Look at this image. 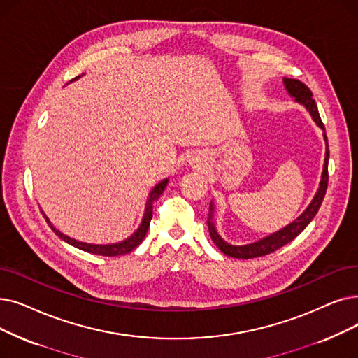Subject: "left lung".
<instances>
[{"mask_svg":"<svg viewBox=\"0 0 358 358\" xmlns=\"http://www.w3.org/2000/svg\"><path fill=\"white\" fill-rule=\"evenodd\" d=\"M284 83H285L287 90L289 92V95L294 96L297 102L303 103L308 110L310 115L313 117V120H315L317 126L322 130H324L322 118H320L319 111H317V105L313 99L312 90H310L303 82H300L297 79H284ZM323 136H324V141H326V158H324V165H323L320 187H319L315 199L312 200V203L308 205V208L303 212V215H300L297 220H295L292 224L287 225L284 229L278 231V232H275V234H272L266 238H263L257 243L248 244V245H231V244L225 243L220 236H217V232H216L213 224L209 221L208 227H209V232H210V238L224 255L231 256V257H237V259H253V257L266 256V255L278 250V248H281L282 245L288 244L289 241H292L310 222H312V220L316 216V213H317V210L322 205L323 197L326 194V189H328V180H329V176H328V159H329L328 137H326V134H323ZM210 210H212V208H210ZM210 217L212 216H209V220H210Z\"/></svg>","mask_w":358,"mask_h":358,"instance_id":"8db88e82","label":"left lung"}]
</instances>
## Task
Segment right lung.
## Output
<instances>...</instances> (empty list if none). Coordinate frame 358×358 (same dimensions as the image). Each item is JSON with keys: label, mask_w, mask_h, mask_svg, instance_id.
<instances>
[{"label": "right lung", "mask_w": 358, "mask_h": 358, "mask_svg": "<svg viewBox=\"0 0 358 358\" xmlns=\"http://www.w3.org/2000/svg\"><path fill=\"white\" fill-rule=\"evenodd\" d=\"M76 79H77V77H76ZM73 80H74V79H73ZM166 184H168V180H164V181H161V182L157 185V187H155V189L150 192L149 199H148V203H146V212H145V216H143L142 225L138 227V229L134 232V234H133L130 238H127L126 241H122V243H118V244L98 245V244H86V243L76 241V240H73V238L64 236L63 232H59L58 229H55V228L51 225V222L48 221V217H46V216H45V220H46V222H48V225L51 227V229L55 232V234H57L61 240H64V241H67L69 244H71V245H74V247H77V248H80V250H83V252H87V253H92V255H99V256H108V257L127 255V253H130V252L133 250V248H136L138 244H141L142 240L145 238L146 232H148V229H149L150 220H152V216H153V203H155V201L158 200V197L162 194V192H164L165 187H166Z\"/></svg>", "instance_id": "1"}]
</instances>
